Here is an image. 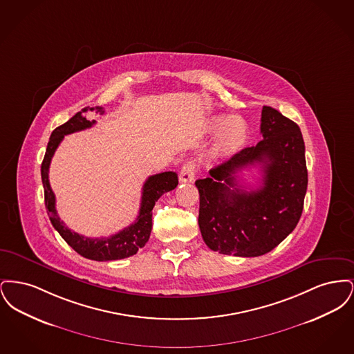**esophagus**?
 Masks as SVG:
<instances>
[{
  "label": "esophagus",
  "mask_w": 354,
  "mask_h": 354,
  "mask_svg": "<svg viewBox=\"0 0 354 354\" xmlns=\"http://www.w3.org/2000/svg\"><path fill=\"white\" fill-rule=\"evenodd\" d=\"M195 171H196V166L194 160H188L183 165V167L180 169L179 174V180L182 183H191L195 179Z\"/></svg>",
  "instance_id": "1"
}]
</instances>
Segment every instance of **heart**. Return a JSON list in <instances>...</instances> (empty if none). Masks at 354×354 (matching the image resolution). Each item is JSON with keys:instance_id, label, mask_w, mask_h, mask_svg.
Here are the masks:
<instances>
[{"instance_id": "obj_1", "label": "heart", "mask_w": 354, "mask_h": 354, "mask_svg": "<svg viewBox=\"0 0 354 354\" xmlns=\"http://www.w3.org/2000/svg\"><path fill=\"white\" fill-rule=\"evenodd\" d=\"M209 129L218 131L216 151L220 155H231L239 151L247 140V124L237 117L216 115L209 120Z\"/></svg>"}]
</instances>
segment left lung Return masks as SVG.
Listing matches in <instances>:
<instances>
[{"mask_svg": "<svg viewBox=\"0 0 354 354\" xmlns=\"http://www.w3.org/2000/svg\"><path fill=\"white\" fill-rule=\"evenodd\" d=\"M263 139L235 153L209 176L199 179V228L215 252L254 257L270 252L297 225L308 187L305 145L300 127L276 109L264 106ZM260 164L262 185L247 192L235 174Z\"/></svg>", "mask_w": 354, "mask_h": 354, "instance_id": "1", "label": "left lung"}]
</instances>
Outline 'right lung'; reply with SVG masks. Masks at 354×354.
<instances>
[{
	"label": "right lung",
	"mask_w": 354,
	"mask_h": 354,
	"mask_svg": "<svg viewBox=\"0 0 354 354\" xmlns=\"http://www.w3.org/2000/svg\"><path fill=\"white\" fill-rule=\"evenodd\" d=\"M94 110H97V113L100 114L104 113L102 107H84L82 111L77 113L73 118L68 119L66 123L57 127L51 133L50 140L48 143L45 158L41 166V176L45 191V205L49 211L48 214L51 224L58 231V234L62 236V239L75 252L80 253L86 259L95 261H110L130 257L138 252L139 248H143L146 245L151 234L152 208L163 194L169 192L178 185V175L176 172L167 171L150 176L143 185L138 218L133 224L119 231L118 234L109 237L93 239L68 230L65 223L59 219L55 209V195L49 183V167L51 158L65 135L88 129L95 123V120H87L84 117V113Z\"/></svg>",
	"instance_id": "obj_1"
}]
</instances>
